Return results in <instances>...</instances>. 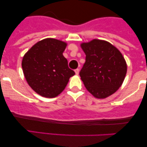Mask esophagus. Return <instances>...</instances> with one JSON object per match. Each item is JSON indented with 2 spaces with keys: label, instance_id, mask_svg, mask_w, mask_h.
Segmentation results:
<instances>
[{
  "label": "esophagus",
  "instance_id": "34e87169",
  "mask_svg": "<svg viewBox=\"0 0 147 147\" xmlns=\"http://www.w3.org/2000/svg\"><path fill=\"white\" fill-rule=\"evenodd\" d=\"M75 74L77 75H79V70L78 68H77V69H75Z\"/></svg>",
  "mask_w": 147,
  "mask_h": 147
}]
</instances>
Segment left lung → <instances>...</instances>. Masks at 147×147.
<instances>
[{"label":"left lung","instance_id":"8db88e82","mask_svg":"<svg viewBox=\"0 0 147 147\" xmlns=\"http://www.w3.org/2000/svg\"><path fill=\"white\" fill-rule=\"evenodd\" d=\"M86 62L79 75L86 89L96 98L104 99L122 86L127 65L122 53L109 42L93 39L81 44Z\"/></svg>","mask_w":147,"mask_h":147}]
</instances>
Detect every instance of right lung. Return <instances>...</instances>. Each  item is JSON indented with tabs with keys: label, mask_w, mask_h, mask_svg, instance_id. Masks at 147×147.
<instances>
[{
	"label": "right lung",
	"mask_w": 147,
	"mask_h": 147,
	"mask_svg": "<svg viewBox=\"0 0 147 147\" xmlns=\"http://www.w3.org/2000/svg\"><path fill=\"white\" fill-rule=\"evenodd\" d=\"M66 43L45 38L37 42L25 53L22 68L29 86L38 95L52 98L65 89L75 72L68 68L63 52Z\"/></svg>",
	"instance_id": "add662e5"
}]
</instances>
